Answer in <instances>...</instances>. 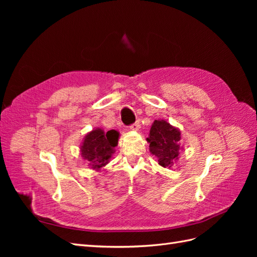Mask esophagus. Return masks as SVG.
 Instances as JSON below:
<instances>
[{
  "label": "esophagus",
  "mask_w": 257,
  "mask_h": 257,
  "mask_svg": "<svg viewBox=\"0 0 257 257\" xmlns=\"http://www.w3.org/2000/svg\"><path fill=\"white\" fill-rule=\"evenodd\" d=\"M139 126H141V125H139V122L137 121L136 123L133 124V125L130 126V130H132V131H138V130H139Z\"/></svg>",
  "instance_id": "34e87169"
}]
</instances>
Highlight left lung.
Wrapping results in <instances>:
<instances>
[{
  "label": "left lung",
  "instance_id": "8db88e82",
  "mask_svg": "<svg viewBox=\"0 0 257 257\" xmlns=\"http://www.w3.org/2000/svg\"><path fill=\"white\" fill-rule=\"evenodd\" d=\"M180 139V130L166 120H154L147 142L150 145L151 154L158 159L159 164L164 168H172L183 150Z\"/></svg>",
  "mask_w": 257,
  "mask_h": 257
}]
</instances>
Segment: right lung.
<instances>
[{
	"instance_id": "1",
	"label": "right lung",
	"mask_w": 257,
	"mask_h": 257,
	"mask_svg": "<svg viewBox=\"0 0 257 257\" xmlns=\"http://www.w3.org/2000/svg\"><path fill=\"white\" fill-rule=\"evenodd\" d=\"M119 132L115 130L105 133L102 128H94L84 136L80 145V154L88 162L91 169L99 170L109 163L114 148L118 146Z\"/></svg>"
}]
</instances>
